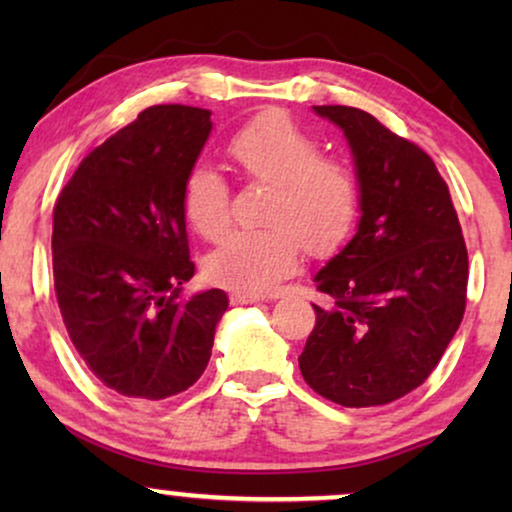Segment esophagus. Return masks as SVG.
Returning a JSON list of instances; mask_svg holds the SVG:
<instances>
[{
    "instance_id": "esophagus-1",
    "label": "esophagus",
    "mask_w": 512,
    "mask_h": 512,
    "mask_svg": "<svg viewBox=\"0 0 512 512\" xmlns=\"http://www.w3.org/2000/svg\"><path fill=\"white\" fill-rule=\"evenodd\" d=\"M261 300H268V296H261V293H244V291H235L230 296V303L233 305H251V303H261Z\"/></svg>"
}]
</instances>
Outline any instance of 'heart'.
Segmentation results:
<instances>
[{
    "instance_id": "1",
    "label": "heart",
    "mask_w": 512,
    "mask_h": 512,
    "mask_svg": "<svg viewBox=\"0 0 512 512\" xmlns=\"http://www.w3.org/2000/svg\"><path fill=\"white\" fill-rule=\"evenodd\" d=\"M228 153L237 172L272 186L268 230L233 233L207 258L214 284L244 293H265L298 263V240L310 251H328L345 240L359 214V184L338 160L321 149L286 116H263L230 139ZM181 207L191 226L207 240L226 233L230 188L221 172L198 165L188 172Z\"/></svg>"
}]
</instances>
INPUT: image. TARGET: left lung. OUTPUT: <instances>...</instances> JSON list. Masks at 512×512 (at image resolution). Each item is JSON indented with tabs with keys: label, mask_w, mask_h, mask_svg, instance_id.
<instances>
[{
	"label": "left lung",
	"mask_w": 512,
	"mask_h": 512,
	"mask_svg": "<svg viewBox=\"0 0 512 512\" xmlns=\"http://www.w3.org/2000/svg\"><path fill=\"white\" fill-rule=\"evenodd\" d=\"M338 125L359 184L356 233L314 284L326 305L298 356L305 382L345 408L417 389L464 319L468 254L433 160L368 111L314 107Z\"/></svg>",
	"instance_id": "8db88e82"
}]
</instances>
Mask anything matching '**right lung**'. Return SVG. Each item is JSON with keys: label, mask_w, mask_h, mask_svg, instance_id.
Segmentation results:
<instances>
[{"label": "right lung", "mask_w": 512, "mask_h": 512, "mask_svg": "<svg viewBox=\"0 0 512 512\" xmlns=\"http://www.w3.org/2000/svg\"><path fill=\"white\" fill-rule=\"evenodd\" d=\"M212 111L160 104L90 151L53 209L55 296L76 352L132 401H163L205 373L228 296H184L181 191Z\"/></svg>", "instance_id": "add662e5"}]
</instances>
